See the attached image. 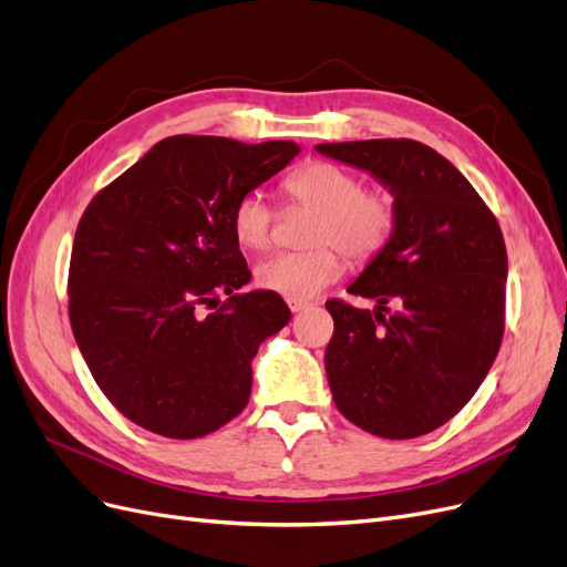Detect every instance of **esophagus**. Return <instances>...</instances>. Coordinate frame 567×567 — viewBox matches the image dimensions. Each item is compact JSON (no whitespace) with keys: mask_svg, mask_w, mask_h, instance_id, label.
<instances>
[{"mask_svg":"<svg viewBox=\"0 0 567 567\" xmlns=\"http://www.w3.org/2000/svg\"><path fill=\"white\" fill-rule=\"evenodd\" d=\"M289 303V310H291V313H299V310H306L310 303L308 301H287Z\"/></svg>","mask_w":567,"mask_h":567,"instance_id":"1","label":"esophagus"}]
</instances>
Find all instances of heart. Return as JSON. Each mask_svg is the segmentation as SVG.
<instances>
[{
  "instance_id": "b5f03b06",
  "label": "heart",
  "mask_w": 567,
  "mask_h": 567,
  "mask_svg": "<svg viewBox=\"0 0 567 567\" xmlns=\"http://www.w3.org/2000/svg\"><path fill=\"white\" fill-rule=\"evenodd\" d=\"M285 193L316 209L308 251H280L264 259L254 278L261 289L291 301H308L332 285L343 270L337 247L355 261H368L389 243L395 224L393 199L364 190L362 181L332 162H308L285 181ZM272 209L261 193H247L233 209L235 240L247 249H266Z\"/></svg>"
}]
</instances>
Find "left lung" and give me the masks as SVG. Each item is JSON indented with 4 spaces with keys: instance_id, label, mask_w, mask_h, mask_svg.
<instances>
[{
    "instance_id": "8db88e82",
    "label": "left lung",
    "mask_w": 567,
    "mask_h": 567,
    "mask_svg": "<svg viewBox=\"0 0 567 567\" xmlns=\"http://www.w3.org/2000/svg\"><path fill=\"white\" fill-rule=\"evenodd\" d=\"M316 151L374 176L395 207L389 243L346 289L374 299V310L324 303L334 318L324 351L334 403L381 437L435 431L478 391L502 346L508 266L497 218L450 159L419 141Z\"/></svg>"
}]
</instances>
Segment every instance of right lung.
I'll return each mask as SVG.
<instances>
[{"instance_id": "right-lung-1", "label": "right lung", "mask_w": 567, "mask_h": 567, "mask_svg": "<svg viewBox=\"0 0 567 567\" xmlns=\"http://www.w3.org/2000/svg\"><path fill=\"white\" fill-rule=\"evenodd\" d=\"M295 141L169 136L86 207L70 257V324L107 400L164 437H203L249 403L251 360L291 310L251 280L237 199L299 155ZM229 299L203 317L199 305Z\"/></svg>"}]
</instances>
